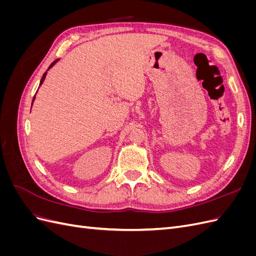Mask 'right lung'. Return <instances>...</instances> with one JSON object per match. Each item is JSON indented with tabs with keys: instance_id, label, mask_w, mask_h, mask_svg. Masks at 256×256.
<instances>
[{
	"instance_id": "obj_1",
	"label": "right lung",
	"mask_w": 256,
	"mask_h": 256,
	"mask_svg": "<svg viewBox=\"0 0 256 256\" xmlns=\"http://www.w3.org/2000/svg\"><path fill=\"white\" fill-rule=\"evenodd\" d=\"M58 60H60V58H58V60H54V62H53V63H52V64H51L50 66H49V68H48V70H49V69H51V68H52V67H53L54 65H56V64L58 63ZM48 70H47V72H46L44 74V76H42V80H40V85H42V84L44 83V79H46V76H47ZM35 98H36V95H35V96H34V98H33V102H34V100H35ZM33 102H32V106H33Z\"/></svg>"
}]
</instances>
